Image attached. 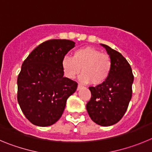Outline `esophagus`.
I'll return each mask as SVG.
<instances>
[{"label": "esophagus", "instance_id": "1", "mask_svg": "<svg viewBox=\"0 0 152 152\" xmlns=\"http://www.w3.org/2000/svg\"><path fill=\"white\" fill-rule=\"evenodd\" d=\"M82 88H83V86H82V85H80V84H78V85H77V91H79V90H80Z\"/></svg>", "mask_w": 152, "mask_h": 152}]
</instances>
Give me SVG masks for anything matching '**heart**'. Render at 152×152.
Returning <instances> with one entry per match:
<instances>
[{"label": "heart", "instance_id": "heart-1", "mask_svg": "<svg viewBox=\"0 0 152 152\" xmlns=\"http://www.w3.org/2000/svg\"><path fill=\"white\" fill-rule=\"evenodd\" d=\"M64 75L74 79L79 73L84 83L99 85L105 82L110 75L112 61L107 54L91 46L80 48L74 52L73 57L65 56L61 61Z\"/></svg>", "mask_w": 152, "mask_h": 152}]
</instances>
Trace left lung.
<instances>
[{
    "label": "left lung",
    "instance_id": "left-lung-1",
    "mask_svg": "<svg viewBox=\"0 0 152 152\" xmlns=\"http://www.w3.org/2000/svg\"><path fill=\"white\" fill-rule=\"evenodd\" d=\"M100 45L110 57L112 68L105 82L89 88L91 98L86 108L95 123L110 126L117 123L127 110L134 77L130 64L119 52L107 45Z\"/></svg>",
    "mask_w": 152,
    "mask_h": 152
}]
</instances>
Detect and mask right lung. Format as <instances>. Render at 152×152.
Returning <instances> with one entry per match:
<instances>
[{"instance_id":"1","label":"right lung","mask_w":152,"mask_h":152,"mask_svg":"<svg viewBox=\"0 0 152 152\" xmlns=\"http://www.w3.org/2000/svg\"><path fill=\"white\" fill-rule=\"evenodd\" d=\"M75 45L68 39H51L36 47L23 61L17 78V100L30 123L49 126L60 119L77 82L64 77L61 61Z\"/></svg>"}]
</instances>
